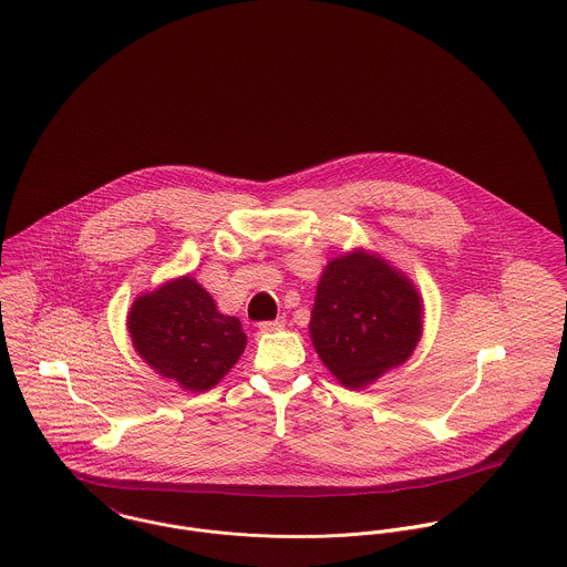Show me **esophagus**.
<instances>
[{"label": "esophagus", "mask_w": 567, "mask_h": 567, "mask_svg": "<svg viewBox=\"0 0 567 567\" xmlns=\"http://www.w3.org/2000/svg\"><path fill=\"white\" fill-rule=\"evenodd\" d=\"M286 324V318L284 316H279V318H275V320H266V322H259V331L261 333H270V331H277V329H281Z\"/></svg>", "instance_id": "esophagus-1"}]
</instances>
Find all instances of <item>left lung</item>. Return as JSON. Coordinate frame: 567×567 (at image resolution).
<instances>
[{
  "label": "left lung",
  "instance_id": "left-lung-1",
  "mask_svg": "<svg viewBox=\"0 0 567 567\" xmlns=\"http://www.w3.org/2000/svg\"><path fill=\"white\" fill-rule=\"evenodd\" d=\"M422 318L412 279L379 254L353 249L324 266L309 338L338 383L363 390L412 358Z\"/></svg>",
  "mask_w": 567,
  "mask_h": 567
}]
</instances>
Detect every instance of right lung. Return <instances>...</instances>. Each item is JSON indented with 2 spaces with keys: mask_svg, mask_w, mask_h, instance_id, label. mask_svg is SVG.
Masks as SVG:
<instances>
[{
  "mask_svg": "<svg viewBox=\"0 0 567 567\" xmlns=\"http://www.w3.org/2000/svg\"><path fill=\"white\" fill-rule=\"evenodd\" d=\"M127 331L136 353L188 392L212 390L247 347L240 320L220 313L190 275L141 295L127 311Z\"/></svg>",
  "mask_w": 567,
  "mask_h": 567,
  "instance_id": "add662e5",
  "label": "right lung"
}]
</instances>
